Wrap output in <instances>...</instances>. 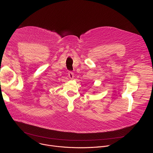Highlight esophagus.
I'll return each mask as SVG.
<instances>
[{
	"label": "esophagus",
	"instance_id": "esophagus-1",
	"mask_svg": "<svg viewBox=\"0 0 153 153\" xmlns=\"http://www.w3.org/2000/svg\"><path fill=\"white\" fill-rule=\"evenodd\" d=\"M68 77L70 79H73L74 78V73L73 72H69L68 73Z\"/></svg>",
	"mask_w": 153,
	"mask_h": 153
}]
</instances>
